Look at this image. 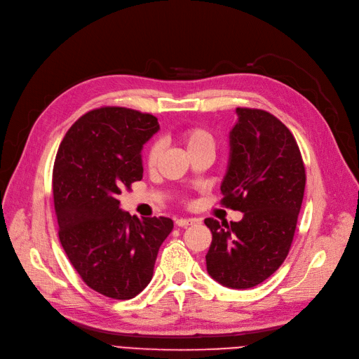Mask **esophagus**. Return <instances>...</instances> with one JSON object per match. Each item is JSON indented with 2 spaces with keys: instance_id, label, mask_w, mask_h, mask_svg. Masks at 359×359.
<instances>
[{
  "instance_id": "esophagus-1",
  "label": "esophagus",
  "mask_w": 359,
  "mask_h": 359,
  "mask_svg": "<svg viewBox=\"0 0 359 359\" xmlns=\"http://www.w3.org/2000/svg\"><path fill=\"white\" fill-rule=\"evenodd\" d=\"M198 222H200V220H197V219H177V220H175V224L180 226V227H188V226L196 224V223H198Z\"/></svg>"
}]
</instances>
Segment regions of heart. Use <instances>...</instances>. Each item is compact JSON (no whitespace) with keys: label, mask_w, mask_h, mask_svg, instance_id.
Returning a JSON list of instances; mask_svg holds the SVG:
<instances>
[{"label":"heart","mask_w":359,"mask_h":359,"mask_svg":"<svg viewBox=\"0 0 359 359\" xmlns=\"http://www.w3.org/2000/svg\"><path fill=\"white\" fill-rule=\"evenodd\" d=\"M181 139L187 147L188 154L201 151V149H215V137L207 129L200 128V126H193L188 128L181 133ZM162 152V146L159 142L151 144L149 151H147L146 161L149 166H155Z\"/></svg>","instance_id":"heart-1"}]
</instances>
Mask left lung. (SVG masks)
Instances as JSON below:
<instances>
[{
  "label": "left lung",
  "instance_id": "8db88e82",
  "mask_svg": "<svg viewBox=\"0 0 359 359\" xmlns=\"http://www.w3.org/2000/svg\"><path fill=\"white\" fill-rule=\"evenodd\" d=\"M222 204L243 213L241 222L205 219L213 241L207 272L224 287L264 283L285 261L303 203L306 170L287 126L259 109L238 107Z\"/></svg>",
  "mask_w": 359,
  "mask_h": 359
}]
</instances>
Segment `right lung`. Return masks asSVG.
<instances>
[{"mask_svg": "<svg viewBox=\"0 0 359 359\" xmlns=\"http://www.w3.org/2000/svg\"><path fill=\"white\" fill-rule=\"evenodd\" d=\"M158 118L126 107L79 117L60 142L52 187L59 241L82 281L105 297L129 300L151 283L168 217L121 212L118 196L143 177L142 146Z\"/></svg>", "mask_w": 359, "mask_h": 359, "instance_id": "obj_1", "label": "right lung"}]
</instances>
